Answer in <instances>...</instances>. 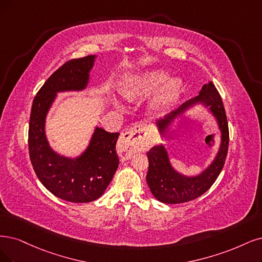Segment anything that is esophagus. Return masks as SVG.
<instances>
[{
  "label": "esophagus",
  "instance_id": "obj_1",
  "mask_svg": "<svg viewBox=\"0 0 262 262\" xmlns=\"http://www.w3.org/2000/svg\"><path fill=\"white\" fill-rule=\"evenodd\" d=\"M146 132L147 129L143 125H135L134 127L122 134L118 149L123 159H130L135 153L144 151L148 148Z\"/></svg>",
  "mask_w": 262,
  "mask_h": 262
}]
</instances>
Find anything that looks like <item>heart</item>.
I'll list each match as a JSON object with an SVG mask.
<instances>
[{"instance_id":"obj_1","label":"heart","mask_w":262,"mask_h":262,"mask_svg":"<svg viewBox=\"0 0 262 262\" xmlns=\"http://www.w3.org/2000/svg\"><path fill=\"white\" fill-rule=\"evenodd\" d=\"M168 77L169 73L163 69L149 70L125 79L121 84L120 92L127 100L141 99L160 89L168 80ZM179 91L180 82L177 79H171L164 84L149 103L151 115L154 118H160L165 114L176 101Z\"/></svg>"}]
</instances>
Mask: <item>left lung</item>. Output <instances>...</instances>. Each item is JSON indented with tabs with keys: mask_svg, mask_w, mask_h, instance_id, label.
I'll use <instances>...</instances> for the list:
<instances>
[{
	"mask_svg": "<svg viewBox=\"0 0 262 262\" xmlns=\"http://www.w3.org/2000/svg\"><path fill=\"white\" fill-rule=\"evenodd\" d=\"M202 105L214 116L220 130V143L216 157L209 165L195 176H187L172 167L168 152L164 144H157L148 153L149 169L147 183L158 201L165 204H179L201 196L212 186L225 165L229 147L228 121L221 97L212 82L204 84L199 96L183 103L177 111H172L156 126L164 137L170 126L185 118L186 113L196 105Z\"/></svg>",
	"mask_w": 262,
	"mask_h": 262,
	"instance_id": "8db88e82",
	"label": "left lung"
}]
</instances>
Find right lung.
I'll use <instances>...</instances> for the list:
<instances>
[{
	"mask_svg": "<svg viewBox=\"0 0 262 262\" xmlns=\"http://www.w3.org/2000/svg\"><path fill=\"white\" fill-rule=\"evenodd\" d=\"M97 56L67 61L41 87L32 103L29 124V153L36 176L57 198L72 203H89L99 199L119 166L115 144L119 133L96 126L87 148L75 158L56 152L47 140L46 116L57 94L84 91Z\"/></svg>",
	"mask_w": 262,
	"mask_h": 262,
	"instance_id": "add662e5",
	"label": "right lung"
}]
</instances>
